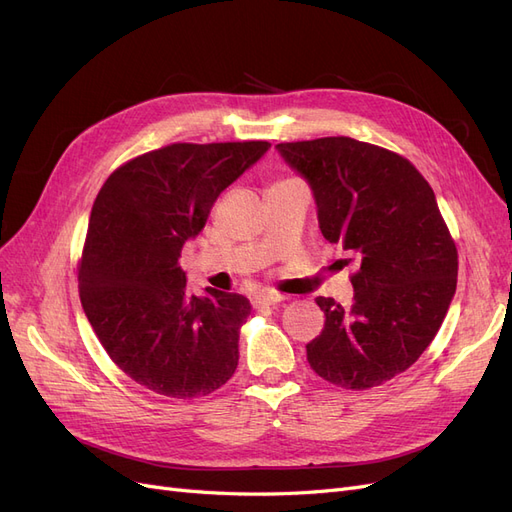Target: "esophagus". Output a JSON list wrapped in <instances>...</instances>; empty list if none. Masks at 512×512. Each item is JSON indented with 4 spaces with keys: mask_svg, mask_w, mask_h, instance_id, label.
I'll return each mask as SVG.
<instances>
[{
    "mask_svg": "<svg viewBox=\"0 0 512 512\" xmlns=\"http://www.w3.org/2000/svg\"><path fill=\"white\" fill-rule=\"evenodd\" d=\"M286 297L280 292H260L256 297V305H277L282 303Z\"/></svg>",
    "mask_w": 512,
    "mask_h": 512,
    "instance_id": "esophagus-1",
    "label": "esophagus"
}]
</instances>
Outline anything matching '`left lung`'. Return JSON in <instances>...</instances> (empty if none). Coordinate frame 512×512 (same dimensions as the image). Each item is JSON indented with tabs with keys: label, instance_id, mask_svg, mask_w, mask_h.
<instances>
[{
	"label": "left lung",
	"instance_id": "1",
	"mask_svg": "<svg viewBox=\"0 0 512 512\" xmlns=\"http://www.w3.org/2000/svg\"><path fill=\"white\" fill-rule=\"evenodd\" d=\"M314 194L327 241L361 262L354 299L318 297L324 329L307 348L316 374L371 389L416 363L457 288V247L423 175L393 151L327 136L275 145Z\"/></svg>",
	"mask_w": 512,
	"mask_h": 512
}]
</instances>
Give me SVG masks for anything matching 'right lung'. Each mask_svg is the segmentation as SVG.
<instances>
[{"label": "right lung", "instance_id": "right-lung-1", "mask_svg": "<svg viewBox=\"0 0 512 512\" xmlns=\"http://www.w3.org/2000/svg\"><path fill=\"white\" fill-rule=\"evenodd\" d=\"M269 147L175 143L123 164L102 185L79 269L83 312L123 374L153 393L209 395L235 374L252 305L237 292L192 294L179 256L218 196Z\"/></svg>", "mask_w": 512, "mask_h": 512}]
</instances>
